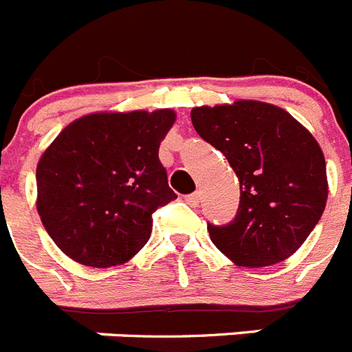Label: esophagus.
I'll return each instance as SVG.
<instances>
[{"mask_svg":"<svg viewBox=\"0 0 352 352\" xmlns=\"http://www.w3.org/2000/svg\"><path fill=\"white\" fill-rule=\"evenodd\" d=\"M185 201H186V203H188V204H190L192 208L199 206V203H201V192H194V194L186 195Z\"/></svg>","mask_w":352,"mask_h":352,"instance_id":"esophagus-1","label":"esophagus"}]
</instances>
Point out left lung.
Instances as JSON below:
<instances>
[{
  "label": "left lung",
  "instance_id": "8db88e82",
  "mask_svg": "<svg viewBox=\"0 0 352 352\" xmlns=\"http://www.w3.org/2000/svg\"><path fill=\"white\" fill-rule=\"evenodd\" d=\"M195 132L226 155L239 179L229 226H208L213 245L243 268L291 257L321 219L326 160L312 133L278 105L259 100L192 109Z\"/></svg>",
  "mask_w": 352,
  "mask_h": 352
}]
</instances>
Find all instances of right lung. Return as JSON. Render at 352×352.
<instances>
[{"instance_id": "obj_1", "label": "right lung", "mask_w": 352, "mask_h": 352, "mask_svg": "<svg viewBox=\"0 0 352 352\" xmlns=\"http://www.w3.org/2000/svg\"><path fill=\"white\" fill-rule=\"evenodd\" d=\"M173 109L104 111L68 123L36 164V211L65 256L91 268L125 264L170 203L158 148Z\"/></svg>"}]
</instances>
